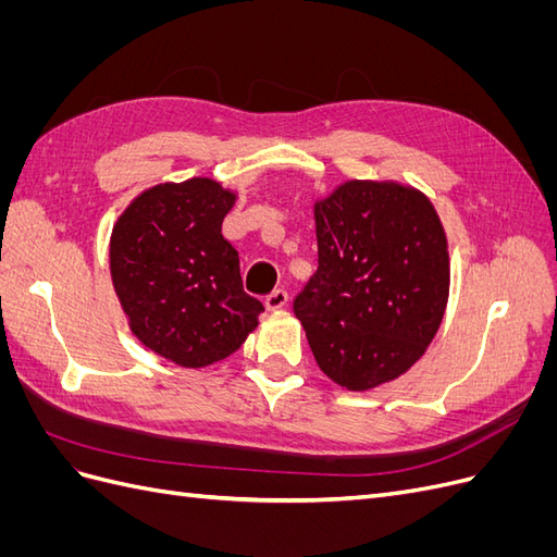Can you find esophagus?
<instances>
[{"mask_svg":"<svg viewBox=\"0 0 557 557\" xmlns=\"http://www.w3.org/2000/svg\"><path fill=\"white\" fill-rule=\"evenodd\" d=\"M288 290H283V288H276L272 295H267V299H264V305H267V309L269 311H276V309H283L285 305H288Z\"/></svg>","mask_w":557,"mask_h":557,"instance_id":"34e87169","label":"esophagus"}]
</instances>
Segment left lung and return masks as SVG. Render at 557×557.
<instances>
[{
    "instance_id": "1",
    "label": "left lung",
    "mask_w": 557,
    "mask_h": 557,
    "mask_svg": "<svg viewBox=\"0 0 557 557\" xmlns=\"http://www.w3.org/2000/svg\"><path fill=\"white\" fill-rule=\"evenodd\" d=\"M318 272L293 301L318 367L369 391L423 356L448 301V244L432 201L350 181L315 205Z\"/></svg>"
}]
</instances>
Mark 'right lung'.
Returning <instances> with one entry per match:
<instances>
[{
  "label": "right lung",
  "instance_id": "add662e5",
  "mask_svg": "<svg viewBox=\"0 0 557 557\" xmlns=\"http://www.w3.org/2000/svg\"><path fill=\"white\" fill-rule=\"evenodd\" d=\"M232 205L211 178L162 183L134 199L111 234V278L132 332L181 367L232 356L264 311L221 232Z\"/></svg>",
  "mask_w": 557,
  "mask_h": 557
}]
</instances>
